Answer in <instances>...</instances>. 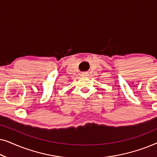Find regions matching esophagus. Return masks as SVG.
I'll return each instance as SVG.
<instances>
[{
	"instance_id": "obj_1",
	"label": "esophagus",
	"mask_w": 157,
	"mask_h": 157,
	"mask_svg": "<svg viewBox=\"0 0 157 157\" xmlns=\"http://www.w3.org/2000/svg\"><path fill=\"white\" fill-rule=\"evenodd\" d=\"M81 76H82L83 77H86V76H88V74H87V73L83 72V73H82V74H81Z\"/></svg>"
}]
</instances>
